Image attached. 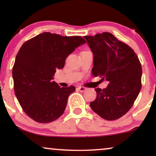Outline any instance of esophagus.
Wrapping results in <instances>:
<instances>
[{
    "label": "esophagus",
    "instance_id": "34e87169",
    "mask_svg": "<svg viewBox=\"0 0 156 156\" xmlns=\"http://www.w3.org/2000/svg\"><path fill=\"white\" fill-rule=\"evenodd\" d=\"M77 89L79 91H80L81 92H84V91H86L87 88H86V87H78Z\"/></svg>",
    "mask_w": 156,
    "mask_h": 156
}]
</instances>
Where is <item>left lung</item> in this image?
<instances>
[{"label": "left lung", "instance_id": "8db88e82", "mask_svg": "<svg viewBox=\"0 0 156 156\" xmlns=\"http://www.w3.org/2000/svg\"><path fill=\"white\" fill-rule=\"evenodd\" d=\"M84 38L93 53L92 74L108 82L105 89H95L97 98L90 106L101 118L116 120L129 112L141 89L140 61L129 45L112 33Z\"/></svg>", "mask_w": 156, "mask_h": 156}]
</instances>
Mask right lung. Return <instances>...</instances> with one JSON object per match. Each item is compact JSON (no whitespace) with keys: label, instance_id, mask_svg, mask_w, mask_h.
<instances>
[{"label":"right lung","instance_id":"right-lung-1","mask_svg":"<svg viewBox=\"0 0 156 156\" xmlns=\"http://www.w3.org/2000/svg\"><path fill=\"white\" fill-rule=\"evenodd\" d=\"M85 43L80 36H62L44 32L27 40L16 55L12 68L15 94L30 118L50 123L65 112L69 94L75 87H61L52 81L65 59Z\"/></svg>","mask_w":156,"mask_h":156}]
</instances>
